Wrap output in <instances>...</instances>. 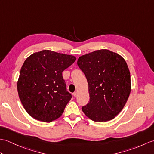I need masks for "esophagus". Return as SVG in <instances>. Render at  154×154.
<instances>
[{
	"mask_svg": "<svg viewBox=\"0 0 154 154\" xmlns=\"http://www.w3.org/2000/svg\"><path fill=\"white\" fill-rule=\"evenodd\" d=\"M77 92H75L74 93H73V96L75 97H77Z\"/></svg>",
	"mask_w": 154,
	"mask_h": 154,
	"instance_id": "1",
	"label": "esophagus"
}]
</instances>
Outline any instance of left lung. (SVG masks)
Here are the masks:
<instances>
[{
    "instance_id": "1",
    "label": "left lung",
    "mask_w": 154,
    "mask_h": 154,
    "mask_svg": "<svg viewBox=\"0 0 154 154\" xmlns=\"http://www.w3.org/2000/svg\"><path fill=\"white\" fill-rule=\"evenodd\" d=\"M77 65L89 85V102L82 107L83 112L94 122L112 120L123 109L131 91L126 61L116 53L100 50L79 57Z\"/></svg>"
}]
</instances>
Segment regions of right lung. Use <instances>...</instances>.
Listing matches in <instances>:
<instances>
[{
    "label": "right lung",
    "instance_id": "1",
    "mask_svg": "<svg viewBox=\"0 0 154 154\" xmlns=\"http://www.w3.org/2000/svg\"><path fill=\"white\" fill-rule=\"evenodd\" d=\"M75 60L73 55L48 50L35 52L25 60L17 89L23 106L32 118L50 122L62 115L72 98L62 72Z\"/></svg>",
    "mask_w": 154,
    "mask_h": 154
}]
</instances>
